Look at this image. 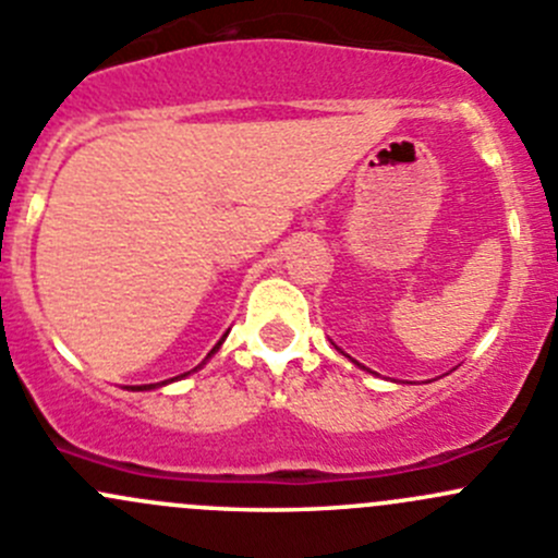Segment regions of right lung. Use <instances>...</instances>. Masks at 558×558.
Listing matches in <instances>:
<instances>
[{
  "label": "right lung",
  "mask_w": 558,
  "mask_h": 558,
  "mask_svg": "<svg viewBox=\"0 0 558 558\" xmlns=\"http://www.w3.org/2000/svg\"><path fill=\"white\" fill-rule=\"evenodd\" d=\"M218 345H221V342H218ZM218 345H216V348H213V351H210V353H216V351H218ZM185 375H189V373H185ZM180 378H183V375H180ZM132 388H134V386H132ZM137 388H156V386H154V384H150V386H137Z\"/></svg>",
  "instance_id": "1"
}]
</instances>
